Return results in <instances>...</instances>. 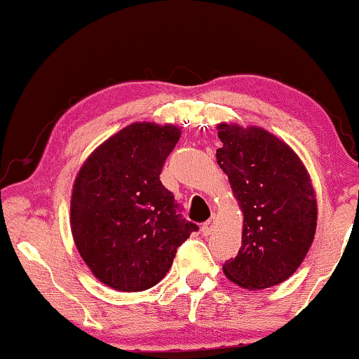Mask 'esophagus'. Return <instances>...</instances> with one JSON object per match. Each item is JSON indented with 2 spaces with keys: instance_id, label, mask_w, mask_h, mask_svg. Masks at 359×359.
<instances>
[{
  "instance_id": "34e87169",
  "label": "esophagus",
  "mask_w": 359,
  "mask_h": 359,
  "mask_svg": "<svg viewBox=\"0 0 359 359\" xmlns=\"http://www.w3.org/2000/svg\"><path fill=\"white\" fill-rule=\"evenodd\" d=\"M215 224H216V216H211V218L208 221H205L203 226H201V231H203V234L205 236L211 234V231H213Z\"/></svg>"
}]
</instances>
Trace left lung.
I'll return each instance as SVG.
<instances>
[{
	"mask_svg": "<svg viewBox=\"0 0 359 359\" xmlns=\"http://www.w3.org/2000/svg\"><path fill=\"white\" fill-rule=\"evenodd\" d=\"M219 168L244 213L242 245L223 265L247 290L280 285L299 269L314 241L317 201L304 164L285 141L259 127L219 123Z\"/></svg>",
	"mask_w": 359,
	"mask_h": 359,
	"instance_id": "1",
	"label": "left lung"
}]
</instances>
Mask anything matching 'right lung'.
Returning a JSON list of instances; mask_svg holds the SVG:
<instances>
[{
  "mask_svg": "<svg viewBox=\"0 0 359 359\" xmlns=\"http://www.w3.org/2000/svg\"><path fill=\"white\" fill-rule=\"evenodd\" d=\"M180 128L131 123L104 141L79 169L69 223L74 244L99 281L144 291L164 278L177 247L198 229L182 218L159 175Z\"/></svg>",
  "mask_w": 359,
  "mask_h": 359,
  "instance_id": "1",
  "label": "right lung"
}]
</instances>
